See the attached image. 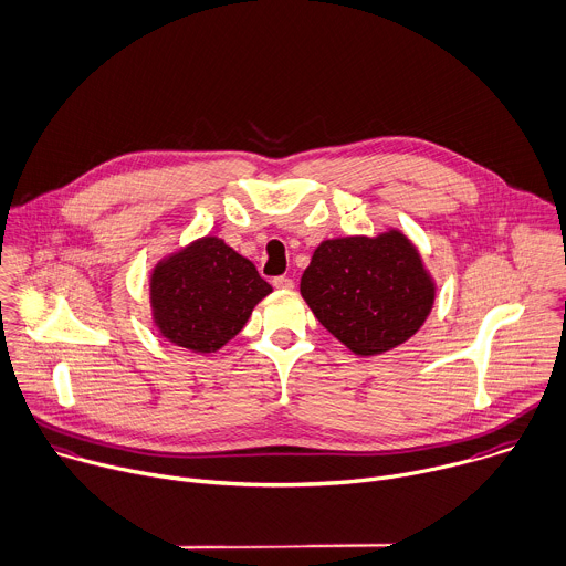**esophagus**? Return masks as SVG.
<instances>
[{
  "label": "esophagus",
  "mask_w": 566,
  "mask_h": 566,
  "mask_svg": "<svg viewBox=\"0 0 566 566\" xmlns=\"http://www.w3.org/2000/svg\"><path fill=\"white\" fill-rule=\"evenodd\" d=\"M272 285H274L276 290H292V287H294V281H292L290 276H276V279H272Z\"/></svg>",
  "instance_id": "obj_1"
}]
</instances>
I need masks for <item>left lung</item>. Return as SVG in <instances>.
I'll return each mask as SVG.
<instances>
[{
    "label": "left lung",
    "instance_id": "obj_1",
    "mask_svg": "<svg viewBox=\"0 0 566 566\" xmlns=\"http://www.w3.org/2000/svg\"><path fill=\"white\" fill-rule=\"evenodd\" d=\"M437 285L401 230L327 239L301 276V296L318 323L357 357H377L426 323Z\"/></svg>",
    "mask_w": 566,
    "mask_h": 566
}]
</instances>
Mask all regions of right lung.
Listing matches in <instances>:
<instances>
[{
  "label": "right lung",
  "mask_w": 566,
  "mask_h": 566,
  "mask_svg": "<svg viewBox=\"0 0 566 566\" xmlns=\"http://www.w3.org/2000/svg\"><path fill=\"white\" fill-rule=\"evenodd\" d=\"M272 294L254 263L218 237H202L163 256L149 276L151 323L169 344L211 355L245 327Z\"/></svg>",
  "instance_id": "add662e5"
}]
</instances>
